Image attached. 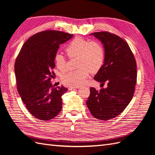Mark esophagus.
Masks as SVG:
<instances>
[{"label": "esophagus", "instance_id": "obj_1", "mask_svg": "<svg viewBox=\"0 0 155 155\" xmlns=\"http://www.w3.org/2000/svg\"><path fill=\"white\" fill-rule=\"evenodd\" d=\"M76 88V87H69L68 88V91H72V90H74V89Z\"/></svg>", "mask_w": 155, "mask_h": 155}]
</instances>
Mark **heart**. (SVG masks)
I'll return each instance as SVG.
<instances>
[{"label": "heart", "mask_w": 155, "mask_h": 155, "mask_svg": "<svg viewBox=\"0 0 155 155\" xmlns=\"http://www.w3.org/2000/svg\"><path fill=\"white\" fill-rule=\"evenodd\" d=\"M65 51L70 58H77V67L75 71L63 74V84L70 87L80 86L85 82L90 72L95 73L102 67L105 59V51L102 45L96 41H91L76 37L70 42ZM56 67L61 72L66 70L63 56L58 54L55 56Z\"/></svg>", "instance_id": "heart-1"}]
</instances>
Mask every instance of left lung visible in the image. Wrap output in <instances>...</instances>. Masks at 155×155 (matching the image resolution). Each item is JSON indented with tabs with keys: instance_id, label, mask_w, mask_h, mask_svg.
<instances>
[{
	"instance_id": "obj_1",
	"label": "left lung",
	"mask_w": 155,
	"mask_h": 155,
	"mask_svg": "<svg viewBox=\"0 0 155 155\" xmlns=\"http://www.w3.org/2000/svg\"><path fill=\"white\" fill-rule=\"evenodd\" d=\"M104 46V64L95 75L94 80L107 83L100 91L91 88L86 104L96 119L108 120L121 113L132 100L137 83V63L129 46L119 36L107 31L90 34Z\"/></svg>"
}]
</instances>
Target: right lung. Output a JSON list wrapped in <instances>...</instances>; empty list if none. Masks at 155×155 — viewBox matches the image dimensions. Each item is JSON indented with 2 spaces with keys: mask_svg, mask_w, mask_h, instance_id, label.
<instances>
[{
  "mask_svg": "<svg viewBox=\"0 0 155 155\" xmlns=\"http://www.w3.org/2000/svg\"><path fill=\"white\" fill-rule=\"evenodd\" d=\"M73 35L59 31H43L32 35L23 45L15 63L17 91L26 109L40 120L55 118L62 109L63 94L51 83L55 56L61 44Z\"/></svg>",
  "mask_w": 155,
  "mask_h": 155,
  "instance_id": "right-lung-1",
  "label": "right lung"
}]
</instances>
